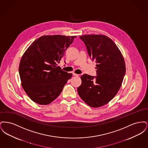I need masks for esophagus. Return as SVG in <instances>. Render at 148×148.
<instances>
[{"label": "esophagus", "instance_id": "34e87169", "mask_svg": "<svg viewBox=\"0 0 148 148\" xmlns=\"http://www.w3.org/2000/svg\"><path fill=\"white\" fill-rule=\"evenodd\" d=\"M73 76H77V77H78V76H79V74H75V73H73Z\"/></svg>", "mask_w": 148, "mask_h": 148}]
</instances>
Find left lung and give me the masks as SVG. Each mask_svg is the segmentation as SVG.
I'll return each instance as SVG.
<instances>
[{
    "label": "left lung",
    "instance_id": "8db88e82",
    "mask_svg": "<svg viewBox=\"0 0 148 148\" xmlns=\"http://www.w3.org/2000/svg\"><path fill=\"white\" fill-rule=\"evenodd\" d=\"M79 38L92 61L97 63V76L82 75L77 93L88 106L99 108L108 103L119 90L126 71L124 59L115 43L107 36L94 34Z\"/></svg>",
    "mask_w": 148,
    "mask_h": 148
}]
</instances>
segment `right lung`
<instances>
[{"mask_svg": "<svg viewBox=\"0 0 148 148\" xmlns=\"http://www.w3.org/2000/svg\"><path fill=\"white\" fill-rule=\"evenodd\" d=\"M77 36L44 35L32 43L21 57L19 73L24 90L32 100L48 105L62 92L71 73L57 66Z\"/></svg>", "mask_w": 148, "mask_h": 148, "instance_id": "1", "label": "right lung"}]
</instances>
